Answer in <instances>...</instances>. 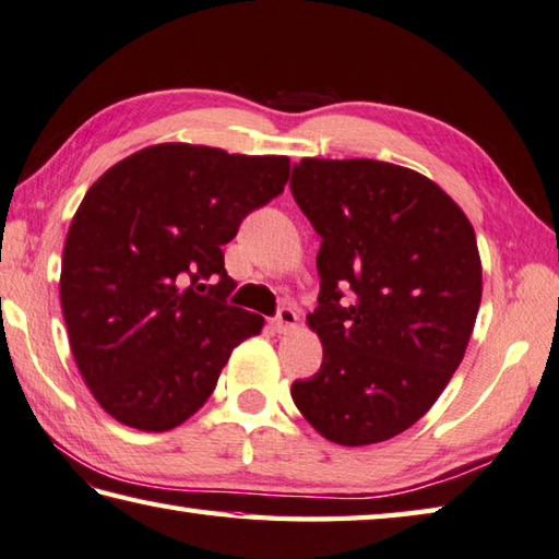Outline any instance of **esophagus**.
<instances>
[{
    "label": "esophagus",
    "instance_id": "34e87169",
    "mask_svg": "<svg viewBox=\"0 0 559 559\" xmlns=\"http://www.w3.org/2000/svg\"><path fill=\"white\" fill-rule=\"evenodd\" d=\"M271 326L273 330H276L278 334H288V332H293L295 326H298V312H295L290 305H286V308H281L278 310V314L273 317L271 320Z\"/></svg>",
    "mask_w": 559,
    "mask_h": 559
}]
</instances>
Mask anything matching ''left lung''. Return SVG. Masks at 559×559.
Masks as SVG:
<instances>
[{"label":"left lung","instance_id":"obj_1","mask_svg":"<svg viewBox=\"0 0 559 559\" xmlns=\"http://www.w3.org/2000/svg\"><path fill=\"white\" fill-rule=\"evenodd\" d=\"M290 189L322 237L308 326L324 358L293 382L295 407L338 445L395 439L465 356L483 300L475 229L439 183L390 162L302 157Z\"/></svg>","mask_w":559,"mask_h":559}]
</instances>
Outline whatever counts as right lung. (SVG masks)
Wrapping results in <instances>:
<instances>
[{
	"label": "right lung",
	"instance_id": "1",
	"mask_svg": "<svg viewBox=\"0 0 559 559\" xmlns=\"http://www.w3.org/2000/svg\"><path fill=\"white\" fill-rule=\"evenodd\" d=\"M290 159L159 142L86 191L62 251L60 302L74 364L106 414L169 431L199 412L229 354L264 317L225 305L223 245L283 191Z\"/></svg>",
	"mask_w": 559,
	"mask_h": 559
}]
</instances>
